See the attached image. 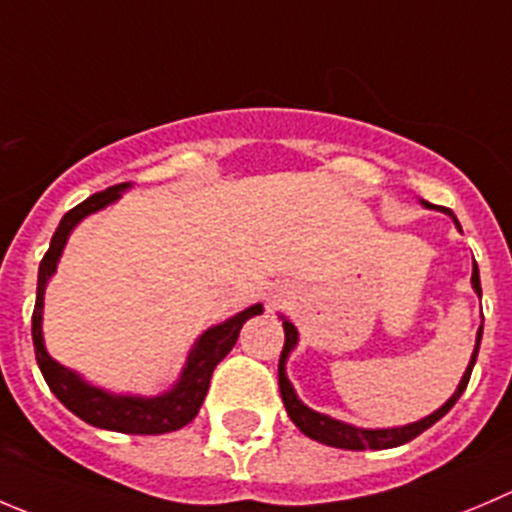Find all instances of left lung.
<instances>
[{
    "mask_svg": "<svg viewBox=\"0 0 512 512\" xmlns=\"http://www.w3.org/2000/svg\"><path fill=\"white\" fill-rule=\"evenodd\" d=\"M423 205L428 207V210H433V205H430V202H423ZM440 212H445V215L453 217L455 227L460 230V222H458V217L453 215V212H450V210H440ZM470 285H473V290L478 292V297L483 295V290H480V272H478V265H475V262H473V277H470ZM280 320H282V327H285V345H282L277 377H280V395H282V403H285L287 415H290L292 423H295L297 428H300L302 433L307 435V438L317 440V443H322V445H332V448H342V450H388V448H398V445L410 443V440L418 438L420 433H425L430 425L438 423V420L443 418L445 413H450V408L458 403V398L465 393V388H468L470 372H473L475 360H478L480 340H483V325H480L478 335H475V350H473V355H470V362H468V367H465L463 377H460L458 388H455V393L450 395V398L445 400V403L440 405L435 413L425 415V418L418 420V423L398 425V428H357V425L342 423V420L330 418V415L317 413V410L307 408V405L302 403L300 398H297L295 388H292V382L287 380V367L285 365H287V357H290V352L297 347V340H300V335H297V327L292 325V322L287 320L285 315H280Z\"/></svg>",
    "mask_w": 512,
    "mask_h": 512,
    "instance_id": "8db88e82",
    "label": "left lung"
}]
</instances>
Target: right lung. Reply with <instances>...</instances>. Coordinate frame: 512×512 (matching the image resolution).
<instances>
[{
    "label": "right lung",
    "mask_w": 512,
    "mask_h": 512,
    "mask_svg": "<svg viewBox=\"0 0 512 512\" xmlns=\"http://www.w3.org/2000/svg\"><path fill=\"white\" fill-rule=\"evenodd\" d=\"M130 182L114 185L109 190L97 192V195L87 197L82 205L69 210L59 222L57 232L52 235L47 255L39 262V277H37V302H34L32 312V340H34V355H37V365L42 370L44 380H47L49 390L57 395L59 403L67 410H72L77 418L84 423L94 425L102 430H114V433L127 435H162L172 433V430L185 428L195 415L200 413L202 400H205L207 390H210V377L217 362L235 347L237 337H240L242 325L250 317L262 315L265 307L257 305L247 307V310L237 312V315L227 317L220 325H212L202 332L195 340V345L187 352L185 367H182L180 377L167 393L162 395H130V393H109V390L97 388L92 382L84 380L79 372L69 370L62 362L54 360L44 345L42 332V315H44V290L52 275L57 272V262L62 257L64 245H67L69 235L74 227L84 220V217L94 215V212L104 210L112 202L122 197V192L130 190Z\"/></svg>",
    "instance_id": "obj_1"
}]
</instances>
